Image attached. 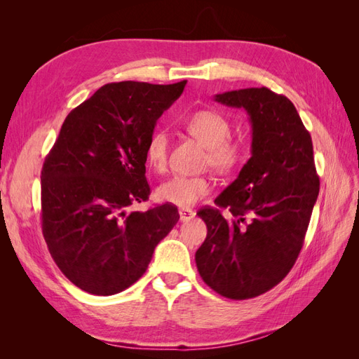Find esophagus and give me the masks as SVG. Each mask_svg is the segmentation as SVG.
Listing matches in <instances>:
<instances>
[{
    "label": "esophagus",
    "instance_id": "34e87169",
    "mask_svg": "<svg viewBox=\"0 0 359 359\" xmlns=\"http://www.w3.org/2000/svg\"><path fill=\"white\" fill-rule=\"evenodd\" d=\"M196 215V212H194L193 210H180V220L181 222H189V220H191L193 217Z\"/></svg>",
    "mask_w": 359,
    "mask_h": 359
}]
</instances>
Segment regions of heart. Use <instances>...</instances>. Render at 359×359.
I'll use <instances>...</instances> for the list:
<instances>
[{
  "label": "heart",
  "mask_w": 359,
  "mask_h": 359,
  "mask_svg": "<svg viewBox=\"0 0 359 359\" xmlns=\"http://www.w3.org/2000/svg\"><path fill=\"white\" fill-rule=\"evenodd\" d=\"M187 132L206 147L205 165L214 170L227 173L235 170L245 158V147L236 139H231L232 127L229 119L215 111H198L189 115L184 121ZM145 157L148 166L157 173H165L169 158V137L157 130L149 136ZM212 182L206 175H177L157 187L160 202L175 205L187 210L196 205L202 198L208 196Z\"/></svg>",
  "instance_id": "heart-1"
}]
</instances>
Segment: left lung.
Returning a JSON list of instances; mask_svg holds the SVG:
<instances>
[{
    "label": "left lung",
    "mask_w": 359,
    "mask_h": 359,
    "mask_svg": "<svg viewBox=\"0 0 359 359\" xmlns=\"http://www.w3.org/2000/svg\"><path fill=\"white\" fill-rule=\"evenodd\" d=\"M245 109L252 157L238 178L203 208L206 238L196 252L202 280L222 297L248 299L277 286L295 265L319 194L311 136L287 97L266 86L217 94Z\"/></svg>",
    "instance_id": "obj_1"
}]
</instances>
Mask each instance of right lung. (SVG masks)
I'll use <instances>...</instances> for the list:
<instances>
[{
    "instance_id": "obj_1",
    "label": "right lung",
    "mask_w": 359,
    "mask_h": 359,
    "mask_svg": "<svg viewBox=\"0 0 359 359\" xmlns=\"http://www.w3.org/2000/svg\"><path fill=\"white\" fill-rule=\"evenodd\" d=\"M186 83H107L64 119L41 169V229L79 289L107 297L132 286L180 220L170 203L127 210L149 196L147 142Z\"/></svg>"
}]
</instances>
